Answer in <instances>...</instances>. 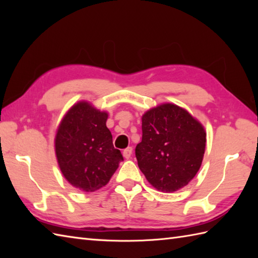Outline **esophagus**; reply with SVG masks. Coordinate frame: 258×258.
I'll use <instances>...</instances> for the list:
<instances>
[{"label": "esophagus", "instance_id": "34e87169", "mask_svg": "<svg viewBox=\"0 0 258 258\" xmlns=\"http://www.w3.org/2000/svg\"><path fill=\"white\" fill-rule=\"evenodd\" d=\"M132 152H133V149L132 147H127V149H125L124 151H123V156L125 157V158H128L131 157V155H132Z\"/></svg>", "mask_w": 258, "mask_h": 258}]
</instances>
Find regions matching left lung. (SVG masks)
I'll return each instance as SVG.
<instances>
[{"mask_svg": "<svg viewBox=\"0 0 258 258\" xmlns=\"http://www.w3.org/2000/svg\"><path fill=\"white\" fill-rule=\"evenodd\" d=\"M142 142L135 156L155 188L172 193L187 185L199 172L206 144L203 126L174 104H163L142 117Z\"/></svg>", "mask_w": 258, "mask_h": 258, "instance_id": "8db88e82", "label": "left lung"}]
</instances>
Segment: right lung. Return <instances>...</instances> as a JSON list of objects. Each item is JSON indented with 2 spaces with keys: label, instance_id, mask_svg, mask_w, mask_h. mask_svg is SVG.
<instances>
[{
  "label": "right lung",
  "instance_id": "add662e5",
  "mask_svg": "<svg viewBox=\"0 0 258 258\" xmlns=\"http://www.w3.org/2000/svg\"><path fill=\"white\" fill-rule=\"evenodd\" d=\"M106 119L107 113L81 102L70 109L57 130L59 168L69 183L81 190L95 191L105 186L123 161L122 153L114 149Z\"/></svg>",
  "mask_w": 258,
  "mask_h": 258
}]
</instances>
